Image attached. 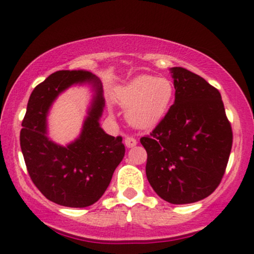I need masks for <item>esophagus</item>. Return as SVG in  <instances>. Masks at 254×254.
Segmentation results:
<instances>
[{"instance_id": "esophagus-1", "label": "esophagus", "mask_w": 254, "mask_h": 254, "mask_svg": "<svg viewBox=\"0 0 254 254\" xmlns=\"http://www.w3.org/2000/svg\"><path fill=\"white\" fill-rule=\"evenodd\" d=\"M124 143H125V145H127V148H132V147H135V145L137 144V141H136L135 137L127 136V137H125V139H124Z\"/></svg>"}]
</instances>
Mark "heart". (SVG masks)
Returning <instances> with one entry per match:
<instances>
[{"mask_svg":"<svg viewBox=\"0 0 254 254\" xmlns=\"http://www.w3.org/2000/svg\"><path fill=\"white\" fill-rule=\"evenodd\" d=\"M174 95V84L167 77L142 75L116 87L113 99L127 107V118L133 127L147 129L165 117Z\"/></svg>","mask_w":254,"mask_h":254,"instance_id":"obj_1","label":"heart"}]
</instances>
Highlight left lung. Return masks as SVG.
I'll use <instances>...</instances> for the list:
<instances>
[{
  "mask_svg": "<svg viewBox=\"0 0 254 254\" xmlns=\"http://www.w3.org/2000/svg\"><path fill=\"white\" fill-rule=\"evenodd\" d=\"M176 100L149 135L145 174L162 199L172 204L202 200L217 189L233 144L232 125L217 88L199 75L172 68Z\"/></svg>",
  "mask_w": 254,
  "mask_h": 254,
  "instance_id": "1",
  "label": "left lung"
}]
</instances>
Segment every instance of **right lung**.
<instances>
[{
  "label": "right lung",
  "mask_w": 254,
  "mask_h": 254,
  "mask_svg": "<svg viewBox=\"0 0 254 254\" xmlns=\"http://www.w3.org/2000/svg\"><path fill=\"white\" fill-rule=\"evenodd\" d=\"M93 82L97 89L80 138L61 147L46 137V115L52 101L69 85ZM105 100L98 78L86 70H60L32 92L20 131L26 167L37 189L51 202L84 208L100 199L125 154L123 138L104 132L99 125Z\"/></svg>",
  "instance_id": "obj_1"
}]
</instances>
